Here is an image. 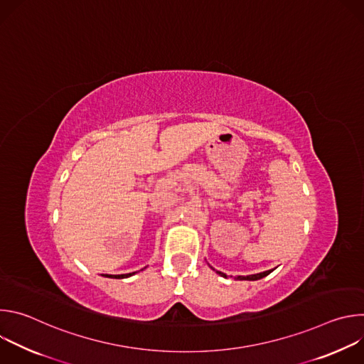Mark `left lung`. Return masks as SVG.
I'll list each match as a JSON object with an SVG mask.
<instances>
[{"label":"left lung","instance_id":"8db88e82","mask_svg":"<svg viewBox=\"0 0 364 364\" xmlns=\"http://www.w3.org/2000/svg\"><path fill=\"white\" fill-rule=\"evenodd\" d=\"M219 275H222V277H225L226 278V275L223 274V272H219V271H216ZM272 272V269H269V271H265V272H261V274H255V275H247V277H237L236 279H239V281H256V279H261V278H264V277H267V275H269Z\"/></svg>","mask_w":364,"mask_h":364}]
</instances>
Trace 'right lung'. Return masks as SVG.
Masks as SVG:
<instances>
[{
	"label": "right lung",
	"instance_id": "right-lung-1",
	"mask_svg": "<svg viewBox=\"0 0 364 364\" xmlns=\"http://www.w3.org/2000/svg\"><path fill=\"white\" fill-rule=\"evenodd\" d=\"M135 272H132V274H122V275H105V277H108V278H117V279H119V278H128V277H131V275H134Z\"/></svg>",
	"mask_w": 364,
	"mask_h": 364
}]
</instances>
